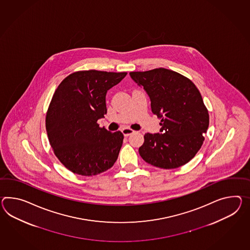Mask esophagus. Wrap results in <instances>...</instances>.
<instances>
[{
	"label": "esophagus",
	"mask_w": 250,
	"mask_h": 250,
	"mask_svg": "<svg viewBox=\"0 0 250 250\" xmlns=\"http://www.w3.org/2000/svg\"><path fill=\"white\" fill-rule=\"evenodd\" d=\"M122 133L125 136H129L130 134L134 133V131L133 129H131V128H124V129H122Z\"/></svg>",
	"instance_id": "1"
}]
</instances>
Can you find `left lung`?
<instances>
[{
    "mask_svg": "<svg viewBox=\"0 0 250 250\" xmlns=\"http://www.w3.org/2000/svg\"><path fill=\"white\" fill-rule=\"evenodd\" d=\"M130 76L144 86L152 113L161 118L160 133L145 134L141 157L162 169L186 165L201 149L209 123L199 89L188 78L164 67Z\"/></svg>",
    "mask_w": 250,
    "mask_h": 250,
    "instance_id": "8db88e82",
    "label": "left lung"
}]
</instances>
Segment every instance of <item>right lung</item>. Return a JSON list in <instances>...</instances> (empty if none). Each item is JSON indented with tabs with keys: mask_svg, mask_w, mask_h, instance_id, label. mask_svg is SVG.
Returning a JSON list of instances; mask_svg holds the SVG:
<instances>
[{
	"mask_svg": "<svg viewBox=\"0 0 250 250\" xmlns=\"http://www.w3.org/2000/svg\"><path fill=\"white\" fill-rule=\"evenodd\" d=\"M126 72L80 70L57 87L46 115L49 145L67 170L82 176L98 175L116 163L124 134L98 124L106 114L105 95Z\"/></svg>",
	"mask_w": 250,
	"mask_h": 250,
	"instance_id": "1",
	"label": "right lung"
}]
</instances>
